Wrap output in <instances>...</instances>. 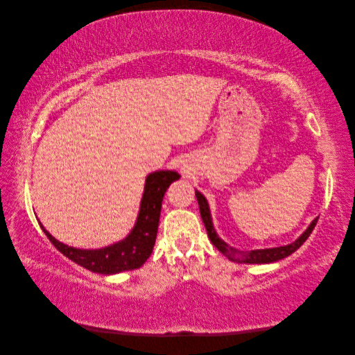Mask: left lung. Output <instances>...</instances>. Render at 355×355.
<instances>
[{
  "mask_svg": "<svg viewBox=\"0 0 355 355\" xmlns=\"http://www.w3.org/2000/svg\"><path fill=\"white\" fill-rule=\"evenodd\" d=\"M196 197L198 201V206H200V214H201V219L204 222V227L207 230V235L210 241L213 243V245L216 247V249L228 257L230 261L232 262H239V263H271V262H277L280 259H284V257L290 256L293 252H296L300 245H302L306 239L313 232V230L315 228V223L318 220V218H315L313 222H311L309 227L306 228V231L300 235V237L293 241L292 244H287V245H280V247H272V249H259V250H250V252H241L234 249V247L228 245L223 240H220L218 237L216 231L213 228V222H211V216H210V209H209V204L206 197H204L201 192L196 191Z\"/></svg>",
  "mask_w": 355,
  "mask_h": 355,
  "instance_id": "left-lung-1",
  "label": "left lung"
}]
</instances>
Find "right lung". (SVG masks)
<instances>
[{"label": "right lung", "mask_w": 355, "mask_h": 355, "mask_svg": "<svg viewBox=\"0 0 355 355\" xmlns=\"http://www.w3.org/2000/svg\"><path fill=\"white\" fill-rule=\"evenodd\" d=\"M179 178L180 175L173 170H158L148 175L141 200V209H139L133 230L124 240L108 247L92 250L75 249V247L58 241L41 223L40 225L47 239L62 254H65L68 259L78 263L85 270L103 275L137 270L153 253L163 197L171 182L178 180Z\"/></svg>", "instance_id": "obj_1"}]
</instances>
